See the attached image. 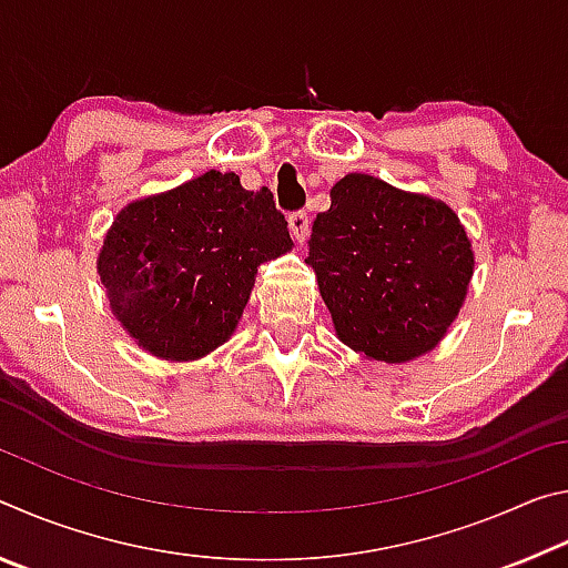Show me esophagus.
<instances>
[{
	"mask_svg": "<svg viewBox=\"0 0 568 568\" xmlns=\"http://www.w3.org/2000/svg\"><path fill=\"white\" fill-rule=\"evenodd\" d=\"M287 223H291L293 237L303 245L307 240V233H311V220H307L305 210H295V213H291V217H287Z\"/></svg>",
	"mask_w": 568,
	"mask_h": 568,
	"instance_id": "esophagus-1",
	"label": "esophagus"
}]
</instances>
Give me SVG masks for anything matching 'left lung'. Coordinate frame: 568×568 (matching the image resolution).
Wrapping results in <instances>:
<instances>
[{"label": "left lung", "mask_w": 568, "mask_h": 568, "mask_svg": "<svg viewBox=\"0 0 568 568\" xmlns=\"http://www.w3.org/2000/svg\"><path fill=\"white\" fill-rule=\"evenodd\" d=\"M307 250L338 338L386 363L434 348L474 275L454 210L361 172L335 182Z\"/></svg>", "instance_id": "1"}]
</instances>
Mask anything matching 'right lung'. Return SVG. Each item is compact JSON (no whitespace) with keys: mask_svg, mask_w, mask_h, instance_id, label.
I'll list each match as a JSON object with an SVG mask.
<instances>
[{"mask_svg":"<svg viewBox=\"0 0 568 568\" xmlns=\"http://www.w3.org/2000/svg\"><path fill=\"white\" fill-rule=\"evenodd\" d=\"M293 247L273 192L210 170L114 220L98 271L120 323L142 348L195 361L217 348L253 291L257 265Z\"/></svg>","mask_w":568,"mask_h":568,"instance_id":"add662e5","label":"right lung"}]
</instances>
